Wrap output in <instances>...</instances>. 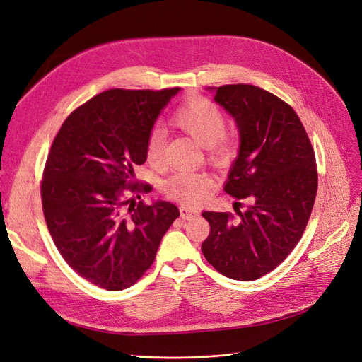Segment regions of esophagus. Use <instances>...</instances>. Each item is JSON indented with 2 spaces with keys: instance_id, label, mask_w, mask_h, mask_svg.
<instances>
[{
  "instance_id": "obj_1",
  "label": "esophagus",
  "mask_w": 362,
  "mask_h": 362,
  "mask_svg": "<svg viewBox=\"0 0 362 362\" xmlns=\"http://www.w3.org/2000/svg\"><path fill=\"white\" fill-rule=\"evenodd\" d=\"M180 214H181V218H182V220H190V218L196 217L199 213H197V209H194V208L181 206V208H180Z\"/></svg>"
}]
</instances>
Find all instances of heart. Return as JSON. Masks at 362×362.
Instances as JSON below:
<instances>
[{
	"label": "heart",
	"instance_id": "obj_1",
	"mask_svg": "<svg viewBox=\"0 0 362 362\" xmlns=\"http://www.w3.org/2000/svg\"><path fill=\"white\" fill-rule=\"evenodd\" d=\"M172 122L202 146L214 160L228 158L233 145L223 134L226 118L221 109L205 97H189L173 112ZM146 160L151 165H160L165 158V134L160 129L149 132L146 138ZM213 189V178L202 170H178L165 182V193L184 204H196Z\"/></svg>",
	"mask_w": 362,
	"mask_h": 362
}]
</instances>
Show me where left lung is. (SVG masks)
Wrapping results in <instances>:
<instances>
[{"label":"left lung","mask_w":362,"mask_h":362,"mask_svg":"<svg viewBox=\"0 0 362 362\" xmlns=\"http://www.w3.org/2000/svg\"><path fill=\"white\" fill-rule=\"evenodd\" d=\"M214 100L240 132L224 192L250 204L235 209L238 217L204 211L211 230L202 253L224 277L253 281L300 243L317 193L316 157L300 117L277 95L233 83L218 86Z\"/></svg>","instance_id":"8db88e82"}]
</instances>
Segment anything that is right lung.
Listing matches in <instances>:
<instances>
[{
  "instance_id": "1",
  "label": "right lung",
  "mask_w": 362,
  "mask_h": 362,
  "mask_svg": "<svg viewBox=\"0 0 362 362\" xmlns=\"http://www.w3.org/2000/svg\"><path fill=\"white\" fill-rule=\"evenodd\" d=\"M178 91H103L74 109L52 142L40 185L49 233L69 267L102 289L138 281L180 216L170 202L136 201L151 185L134 180L148 134Z\"/></svg>"
}]
</instances>
